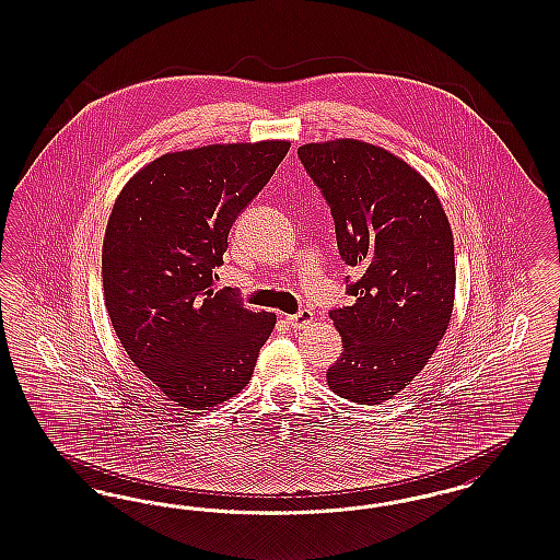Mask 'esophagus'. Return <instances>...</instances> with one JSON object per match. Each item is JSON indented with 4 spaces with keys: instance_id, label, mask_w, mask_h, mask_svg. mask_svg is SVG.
I'll list each match as a JSON object with an SVG mask.
<instances>
[{
    "instance_id": "1",
    "label": "esophagus",
    "mask_w": 560,
    "mask_h": 560,
    "mask_svg": "<svg viewBox=\"0 0 560 560\" xmlns=\"http://www.w3.org/2000/svg\"><path fill=\"white\" fill-rule=\"evenodd\" d=\"M285 323H288L289 328H293V330H298V328H305L307 324L314 323V312H310V310H302L300 314L288 316V318H285Z\"/></svg>"
}]
</instances>
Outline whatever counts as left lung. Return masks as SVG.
<instances>
[{"label": "left lung", "mask_w": 560, "mask_h": 560, "mask_svg": "<svg viewBox=\"0 0 560 560\" xmlns=\"http://www.w3.org/2000/svg\"><path fill=\"white\" fill-rule=\"evenodd\" d=\"M345 265L361 272L351 305L330 310L342 337L326 372L340 398L380 405L405 390L443 339L456 293L454 236L438 192L398 155L359 139L305 143Z\"/></svg>", "instance_id": "obj_1"}]
</instances>
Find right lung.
<instances>
[{
    "label": "right lung",
    "instance_id": "1",
    "mask_svg": "<svg viewBox=\"0 0 560 560\" xmlns=\"http://www.w3.org/2000/svg\"><path fill=\"white\" fill-rule=\"evenodd\" d=\"M289 141L164 153L115 201L102 242L104 304L122 349L172 402L209 410L244 390L277 316L215 291L228 234Z\"/></svg>",
    "mask_w": 560,
    "mask_h": 560
}]
</instances>
